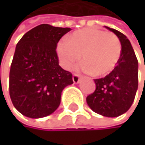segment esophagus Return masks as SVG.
I'll list each match as a JSON object with an SVG mask.
<instances>
[{"instance_id": "esophagus-1", "label": "esophagus", "mask_w": 145, "mask_h": 145, "mask_svg": "<svg viewBox=\"0 0 145 145\" xmlns=\"http://www.w3.org/2000/svg\"><path fill=\"white\" fill-rule=\"evenodd\" d=\"M72 79H73L74 83H78L80 82V76L79 75H76V74H74L73 75V77H72Z\"/></svg>"}]
</instances>
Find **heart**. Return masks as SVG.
<instances>
[{
	"label": "heart",
	"mask_w": 145,
	"mask_h": 145,
	"mask_svg": "<svg viewBox=\"0 0 145 145\" xmlns=\"http://www.w3.org/2000/svg\"><path fill=\"white\" fill-rule=\"evenodd\" d=\"M121 51L118 36L93 27L74 32L68 41L60 42L57 46V55L65 69L73 68L82 56V69L97 76L110 73L118 63Z\"/></svg>",
	"instance_id": "obj_1"
}]
</instances>
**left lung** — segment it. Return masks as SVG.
Wrapping results in <instances>:
<instances>
[{
	"label": "left lung",
	"mask_w": 145,
	"mask_h": 145,
	"mask_svg": "<svg viewBox=\"0 0 145 145\" xmlns=\"http://www.w3.org/2000/svg\"><path fill=\"white\" fill-rule=\"evenodd\" d=\"M118 37L122 51L118 65L103 78L95 79L96 90L87 97L89 107L99 115L116 118L131 108L138 86V62L128 38L105 27Z\"/></svg>",
	"instance_id": "left-lung-1"
}]
</instances>
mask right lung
<instances>
[{
  "label": "right lung",
  "mask_w": 145,
  "mask_h": 145,
  "mask_svg": "<svg viewBox=\"0 0 145 145\" xmlns=\"http://www.w3.org/2000/svg\"><path fill=\"white\" fill-rule=\"evenodd\" d=\"M69 27L41 24L18 42L9 72V95L14 108L30 118H41L59 107L72 74L59 65L56 44Z\"/></svg>",
  "instance_id": "right-lung-1"
}]
</instances>
